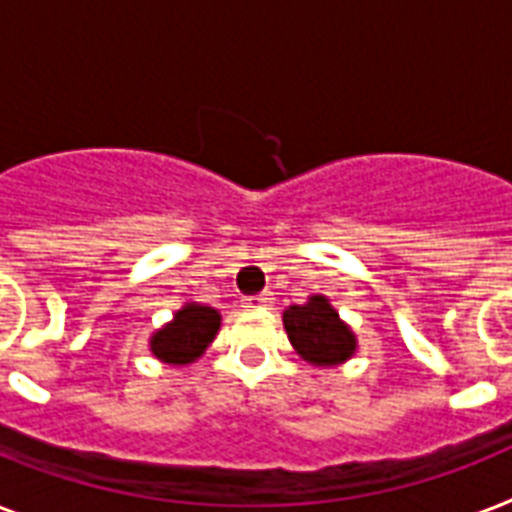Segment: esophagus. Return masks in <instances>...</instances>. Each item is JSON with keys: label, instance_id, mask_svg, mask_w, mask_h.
<instances>
[{"label": "esophagus", "instance_id": "obj_1", "mask_svg": "<svg viewBox=\"0 0 512 512\" xmlns=\"http://www.w3.org/2000/svg\"><path fill=\"white\" fill-rule=\"evenodd\" d=\"M271 295H255V297H244V308H263V305L271 303Z\"/></svg>", "mask_w": 512, "mask_h": 512}]
</instances>
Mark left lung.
Listing matches in <instances>:
<instances>
[{
	"label": "left lung",
	"mask_w": 512,
	"mask_h": 512,
	"mask_svg": "<svg viewBox=\"0 0 512 512\" xmlns=\"http://www.w3.org/2000/svg\"><path fill=\"white\" fill-rule=\"evenodd\" d=\"M284 329L297 356L311 366H340L356 356L358 340L353 329L340 319L329 297L311 295L303 305L284 311Z\"/></svg>",
	"instance_id": "left-lung-1"
}]
</instances>
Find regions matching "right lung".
Wrapping results in <instances>:
<instances>
[{"label": "right lung", "instance_id": "1", "mask_svg": "<svg viewBox=\"0 0 512 512\" xmlns=\"http://www.w3.org/2000/svg\"><path fill=\"white\" fill-rule=\"evenodd\" d=\"M220 311L212 305L185 303L172 321L159 327L148 340V348L162 364L185 366L204 356V350L220 332Z\"/></svg>", "mask_w": 512, "mask_h": 512}]
</instances>
